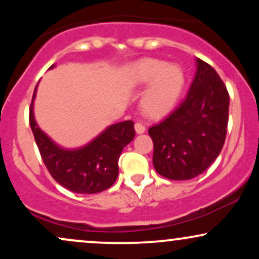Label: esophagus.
Instances as JSON below:
<instances>
[{
  "instance_id": "1",
  "label": "esophagus",
  "mask_w": 259,
  "mask_h": 259,
  "mask_svg": "<svg viewBox=\"0 0 259 259\" xmlns=\"http://www.w3.org/2000/svg\"><path fill=\"white\" fill-rule=\"evenodd\" d=\"M145 130H146V127H145L144 124H141V123H136L135 124V132H136V134H144Z\"/></svg>"
}]
</instances>
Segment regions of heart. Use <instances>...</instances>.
<instances>
[{
  "label": "heart",
  "instance_id": "b5f03b06",
  "mask_svg": "<svg viewBox=\"0 0 259 259\" xmlns=\"http://www.w3.org/2000/svg\"><path fill=\"white\" fill-rule=\"evenodd\" d=\"M129 82L133 88L148 85L140 108L148 118H160L177 106L185 88V73L177 64L148 58L134 65Z\"/></svg>",
  "mask_w": 259,
  "mask_h": 259
}]
</instances>
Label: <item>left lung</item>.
<instances>
[{
    "label": "left lung",
    "mask_w": 259,
    "mask_h": 259,
    "mask_svg": "<svg viewBox=\"0 0 259 259\" xmlns=\"http://www.w3.org/2000/svg\"><path fill=\"white\" fill-rule=\"evenodd\" d=\"M196 74L186 97L165 119L148 129L156 171L170 180L203 173L221 153L227 136L229 94L218 73L196 59Z\"/></svg>",
    "instance_id": "left-lung-1"
}]
</instances>
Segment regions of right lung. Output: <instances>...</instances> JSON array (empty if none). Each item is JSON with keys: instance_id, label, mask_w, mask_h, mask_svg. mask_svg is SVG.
<instances>
[{"instance_id": "right-lung-1", "label": "right lung", "mask_w": 259, "mask_h": 259, "mask_svg": "<svg viewBox=\"0 0 259 259\" xmlns=\"http://www.w3.org/2000/svg\"><path fill=\"white\" fill-rule=\"evenodd\" d=\"M55 67L52 65L51 68ZM50 68V69H51ZM32 95L29 113L35 141L47 170L59 185L76 194H97L109 189L118 177V160L123 148L135 136L134 121L125 120L109 125L85 146L63 148L52 141L37 125L34 117Z\"/></svg>"}]
</instances>
